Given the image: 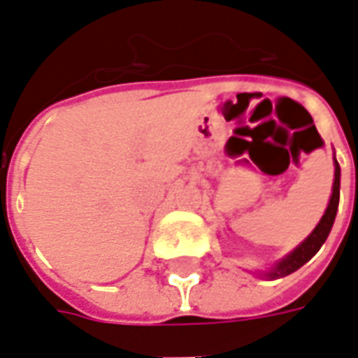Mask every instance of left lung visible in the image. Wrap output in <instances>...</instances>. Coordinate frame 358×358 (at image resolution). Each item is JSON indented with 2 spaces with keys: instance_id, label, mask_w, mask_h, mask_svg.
<instances>
[{
  "instance_id": "8db88e82",
  "label": "left lung",
  "mask_w": 358,
  "mask_h": 358,
  "mask_svg": "<svg viewBox=\"0 0 358 358\" xmlns=\"http://www.w3.org/2000/svg\"><path fill=\"white\" fill-rule=\"evenodd\" d=\"M334 166H336V171H334V186H331L330 201H328V207L324 210L320 222H318L315 230L308 234L307 238L301 241L297 248L293 249V251H289L284 259L276 261L270 268L257 270L259 276L268 278V280H276V278H284L287 276V274H292V272H295L297 268H301L303 264L308 263V261L318 253V249L322 248L324 241L328 240L331 226H334V220H336V215H338L339 205V178H341V171H339L336 155H334Z\"/></svg>"
}]
</instances>
